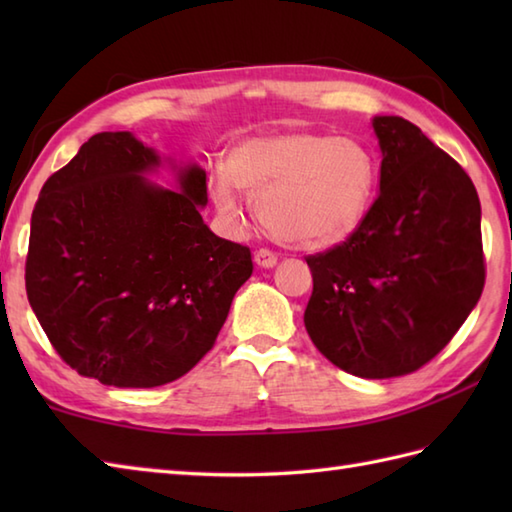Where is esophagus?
I'll use <instances>...</instances> for the list:
<instances>
[{"label": "esophagus", "mask_w": 512, "mask_h": 512, "mask_svg": "<svg viewBox=\"0 0 512 512\" xmlns=\"http://www.w3.org/2000/svg\"><path fill=\"white\" fill-rule=\"evenodd\" d=\"M255 264L262 268H273V266H277V255L268 248H259V250H255Z\"/></svg>", "instance_id": "1"}]
</instances>
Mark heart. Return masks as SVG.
I'll return each mask as SVG.
<instances>
[{"mask_svg": "<svg viewBox=\"0 0 512 512\" xmlns=\"http://www.w3.org/2000/svg\"><path fill=\"white\" fill-rule=\"evenodd\" d=\"M237 189L257 198V215L275 237L303 248L339 244L363 224L376 189V162L356 138L312 132L242 140L226 173L209 180L217 213L239 224Z\"/></svg>", "mask_w": 512, "mask_h": 512, "instance_id": "1", "label": "heart"}]
</instances>
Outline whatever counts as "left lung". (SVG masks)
<instances>
[{
    "label": "left lung",
    "instance_id": "1",
    "mask_svg": "<svg viewBox=\"0 0 512 512\" xmlns=\"http://www.w3.org/2000/svg\"><path fill=\"white\" fill-rule=\"evenodd\" d=\"M380 193L363 224L308 255L303 323L343 372L394 378L438 356L480 301V198L447 151L400 116H376Z\"/></svg>",
    "mask_w": 512,
    "mask_h": 512
}]
</instances>
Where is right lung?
<instances>
[{
  "instance_id": "obj_1",
  "label": "right lung",
  "mask_w": 512,
  "mask_h": 512,
  "mask_svg": "<svg viewBox=\"0 0 512 512\" xmlns=\"http://www.w3.org/2000/svg\"><path fill=\"white\" fill-rule=\"evenodd\" d=\"M160 156L129 132L83 143L43 184L32 211L26 292L57 354L114 387H158L211 350L250 248L204 224L206 173L180 191L143 178Z\"/></svg>"
}]
</instances>
